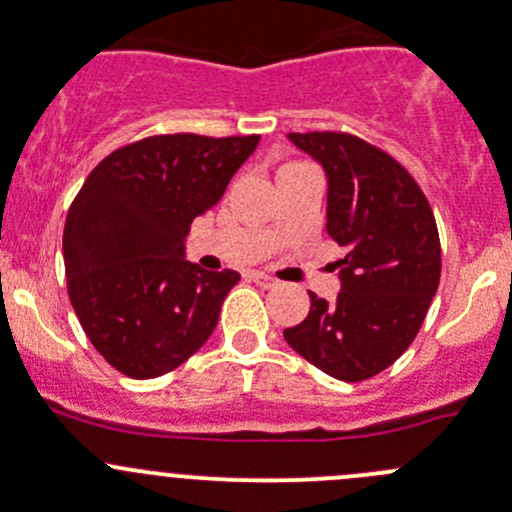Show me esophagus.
<instances>
[{
	"instance_id": "esophagus-1",
	"label": "esophagus",
	"mask_w": 512,
	"mask_h": 512,
	"mask_svg": "<svg viewBox=\"0 0 512 512\" xmlns=\"http://www.w3.org/2000/svg\"><path fill=\"white\" fill-rule=\"evenodd\" d=\"M250 280L255 282V285H260L262 289H270V287H275V285H277V282L272 280V277L262 275V272H252V275H250Z\"/></svg>"
}]
</instances>
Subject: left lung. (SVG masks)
<instances>
[{
  "instance_id": "obj_1",
  "label": "left lung",
  "mask_w": 512,
  "mask_h": 512,
  "mask_svg": "<svg viewBox=\"0 0 512 512\" xmlns=\"http://www.w3.org/2000/svg\"><path fill=\"white\" fill-rule=\"evenodd\" d=\"M327 175V232L347 250L334 302L309 292L289 347L339 381H364L416 339L441 280L436 220L416 180L379 148L347 133H289Z\"/></svg>"
}]
</instances>
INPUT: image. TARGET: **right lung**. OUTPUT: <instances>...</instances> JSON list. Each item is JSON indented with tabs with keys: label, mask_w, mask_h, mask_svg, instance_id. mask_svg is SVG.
I'll list each match as a JSON object with an SVG mask.
<instances>
[{
	"label": "right lung",
	"mask_w": 512,
	"mask_h": 512,
	"mask_svg": "<svg viewBox=\"0 0 512 512\" xmlns=\"http://www.w3.org/2000/svg\"><path fill=\"white\" fill-rule=\"evenodd\" d=\"M260 136H153L91 170L64 225L69 299L96 352L131 379L190 359L240 275L185 260L190 223L223 198Z\"/></svg>",
	"instance_id": "1"
}]
</instances>
